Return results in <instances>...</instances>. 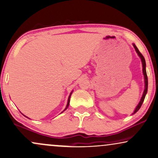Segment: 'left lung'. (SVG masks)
Here are the masks:
<instances>
[{"label": "left lung", "instance_id": "8db88e82", "mask_svg": "<svg viewBox=\"0 0 158 158\" xmlns=\"http://www.w3.org/2000/svg\"><path fill=\"white\" fill-rule=\"evenodd\" d=\"M133 47L134 48H135L136 52L138 53V55L140 58H141V62H142V67H143V76H144V83H145V88H144V91H143V95H142V97L141 99V100H140V102L139 104H138L137 107H136L135 110H134L133 114H135L136 112L138 111V110H139L140 108H141L142 104H143V100H144L145 99V97H146V94H147V89H148V77H147V71H146V61H145V59H144V57H143V55L140 52V51L139 50V49L137 48V47L135 46V44H133Z\"/></svg>", "mask_w": 158, "mask_h": 158}]
</instances>
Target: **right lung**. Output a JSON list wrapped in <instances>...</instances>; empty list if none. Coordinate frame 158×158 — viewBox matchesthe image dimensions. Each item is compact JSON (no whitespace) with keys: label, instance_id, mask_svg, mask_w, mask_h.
Segmentation results:
<instances>
[{"label":"right lung","instance_id":"add662e5","mask_svg":"<svg viewBox=\"0 0 158 158\" xmlns=\"http://www.w3.org/2000/svg\"><path fill=\"white\" fill-rule=\"evenodd\" d=\"M72 93H73V91H72V92L70 93V94H69V98H68V101H67V106H66L65 109H64V110L63 111H62V112H64V110H67V108H68V106H69V102H70V97H71V94H72ZM62 112H61V113H62ZM27 118H28V117H27Z\"/></svg>","mask_w":158,"mask_h":158}]
</instances>
